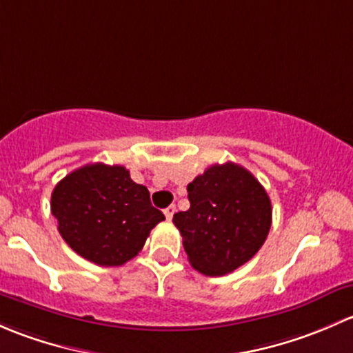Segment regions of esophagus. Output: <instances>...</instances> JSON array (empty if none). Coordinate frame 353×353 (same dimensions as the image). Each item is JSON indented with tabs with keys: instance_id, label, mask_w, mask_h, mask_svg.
I'll return each instance as SVG.
<instances>
[{
	"instance_id": "1",
	"label": "esophagus",
	"mask_w": 353,
	"mask_h": 353,
	"mask_svg": "<svg viewBox=\"0 0 353 353\" xmlns=\"http://www.w3.org/2000/svg\"><path fill=\"white\" fill-rule=\"evenodd\" d=\"M176 212V207L175 205H170L168 209H165V216H166V219L168 221H172L173 219V214Z\"/></svg>"
}]
</instances>
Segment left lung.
Masks as SVG:
<instances>
[{
    "label": "left lung",
    "mask_w": 353,
    "mask_h": 353,
    "mask_svg": "<svg viewBox=\"0 0 353 353\" xmlns=\"http://www.w3.org/2000/svg\"><path fill=\"white\" fill-rule=\"evenodd\" d=\"M190 209L173 216L188 261L203 275H224L252 260L272 226L270 197L236 163L212 165L188 183Z\"/></svg>",
    "instance_id": "8db88e82"
}]
</instances>
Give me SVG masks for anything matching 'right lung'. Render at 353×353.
Here are the masks:
<instances>
[{
	"label": "right lung",
	"instance_id": "1",
	"mask_svg": "<svg viewBox=\"0 0 353 353\" xmlns=\"http://www.w3.org/2000/svg\"><path fill=\"white\" fill-rule=\"evenodd\" d=\"M50 210L64 241L101 267H119L136 256L152 228L165 221L129 170L103 163L64 176L52 190Z\"/></svg>",
	"mask_w": 353,
	"mask_h": 353
}]
</instances>
